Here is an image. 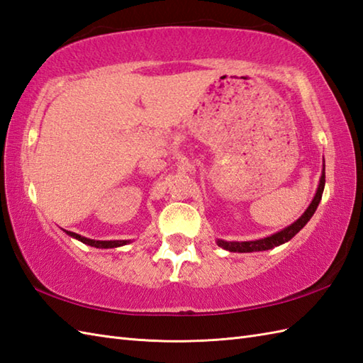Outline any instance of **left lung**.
I'll list each match as a JSON object with an SVG mask.
<instances>
[{
    "label": "left lung",
    "instance_id": "left-lung-1",
    "mask_svg": "<svg viewBox=\"0 0 363 363\" xmlns=\"http://www.w3.org/2000/svg\"><path fill=\"white\" fill-rule=\"evenodd\" d=\"M325 168H323V174H321V179H320V186L317 190V195H315L313 201L311 203V206L307 207V211L301 215V218H298L295 223H293L291 226L285 228L284 230L277 234L269 235L267 238H262V240H254V242H225V240H218V246L221 248H225L230 252H252V251H265V250H272L274 246H279L285 242H289L291 237H295L301 229L306 226V223L312 218V215L317 211V207L321 201V195H323V190H325Z\"/></svg>",
    "mask_w": 363,
    "mask_h": 363
}]
</instances>
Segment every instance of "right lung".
<instances>
[{
	"label": "right lung",
	"mask_w": 363,
	"mask_h": 363,
	"mask_svg": "<svg viewBox=\"0 0 363 363\" xmlns=\"http://www.w3.org/2000/svg\"><path fill=\"white\" fill-rule=\"evenodd\" d=\"M67 234L74 237V238H78V240H81L82 243L90 245V246H95V248H117V246H123V245L128 243L126 240H107V242L106 240H90V238L81 237L78 234L70 233V230H67Z\"/></svg>",
	"instance_id": "1"
}]
</instances>
